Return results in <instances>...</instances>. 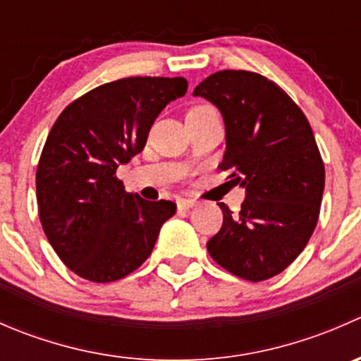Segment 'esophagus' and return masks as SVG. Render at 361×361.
<instances>
[{
    "mask_svg": "<svg viewBox=\"0 0 361 361\" xmlns=\"http://www.w3.org/2000/svg\"><path fill=\"white\" fill-rule=\"evenodd\" d=\"M195 202L194 199H183V197H180L176 201V206H178V209H190V207H194L195 206Z\"/></svg>",
    "mask_w": 361,
    "mask_h": 361,
    "instance_id": "34e87169",
    "label": "esophagus"
}]
</instances>
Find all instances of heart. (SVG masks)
<instances>
[{
    "instance_id": "1",
    "label": "heart",
    "mask_w": 361,
    "mask_h": 361,
    "mask_svg": "<svg viewBox=\"0 0 361 361\" xmlns=\"http://www.w3.org/2000/svg\"><path fill=\"white\" fill-rule=\"evenodd\" d=\"M199 108H204V106H199Z\"/></svg>"
}]
</instances>
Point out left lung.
<instances>
[{
    "instance_id": "left-lung-1",
    "label": "left lung",
    "mask_w": 361,
    "mask_h": 361,
    "mask_svg": "<svg viewBox=\"0 0 361 361\" xmlns=\"http://www.w3.org/2000/svg\"><path fill=\"white\" fill-rule=\"evenodd\" d=\"M194 96L224 116L220 169L246 190L238 214L220 202L224 224L207 251L238 278L264 281L292 264L318 224L325 166L314 134L292 97L258 73H213Z\"/></svg>"
}]
</instances>
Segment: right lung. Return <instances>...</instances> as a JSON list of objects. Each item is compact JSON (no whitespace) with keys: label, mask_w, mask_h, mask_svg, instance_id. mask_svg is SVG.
Masks as SVG:
<instances>
[{"label":"right lung","mask_w":361,"mask_h":361,"mask_svg":"<svg viewBox=\"0 0 361 361\" xmlns=\"http://www.w3.org/2000/svg\"><path fill=\"white\" fill-rule=\"evenodd\" d=\"M187 87L183 76L104 83L64 108L50 129L36 169L39 221L80 278L110 283L136 271L176 213L171 201L127 194L115 173L143 150L159 113Z\"/></svg>","instance_id":"obj_1"}]
</instances>
